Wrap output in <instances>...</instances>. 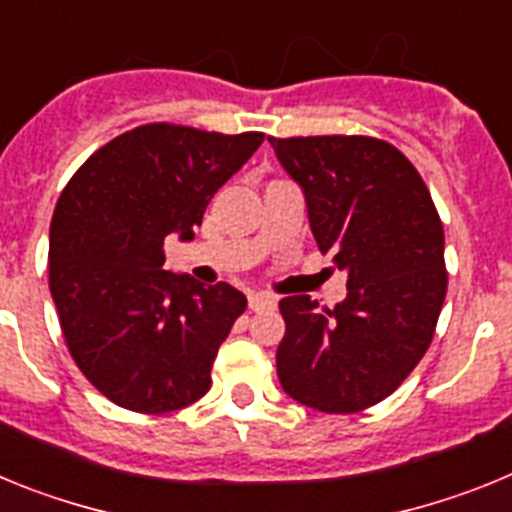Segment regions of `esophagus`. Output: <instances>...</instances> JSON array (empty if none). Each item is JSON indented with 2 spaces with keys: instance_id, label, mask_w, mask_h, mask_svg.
I'll return each mask as SVG.
<instances>
[{
  "instance_id": "obj_1",
  "label": "esophagus",
  "mask_w": 512,
  "mask_h": 512,
  "mask_svg": "<svg viewBox=\"0 0 512 512\" xmlns=\"http://www.w3.org/2000/svg\"><path fill=\"white\" fill-rule=\"evenodd\" d=\"M248 307L256 312L274 310V307H277V297L269 295V292H251V295H248Z\"/></svg>"
}]
</instances>
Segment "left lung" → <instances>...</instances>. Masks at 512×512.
Masks as SVG:
<instances>
[{
    "mask_svg": "<svg viewBox=\"0 0 512 512\" xmlns=\"http://www.w3.org/2000/svg\"><path fill=\"white\" fill-rule=\"evenodd\" d=\"M305 189L318 248L348 274L341 305L279 302L277 374L320 413H361L400 387L428 351L446 297L443 225L410 158L372 135L269 138Z\"/></svg>",
    "mask_w": 512,
    "mask_h": 512,
    "instance_id": "8db88e82",
    "label": "left lung"
}]
</instances>
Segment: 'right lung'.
I'll list each match as a JSON object with an SVG mask.
<instances>
[{
    "label": "right lung",
    "mask_w": 512,
    "mask_h": 512,
    "mask_svg": "<svg viewBox=\"0 0 512 512\" xmlns=\"http://www.w3.org/2000/svg\"><path fill=\"white\" fill-rule=\"evenodd\" d=\"M264 133L148 122L92 153L51 220L48 284L81 374L115 405L161 415L200 400L246 295L164 271V241L194 238L215 192Z\"/></svg>",
    "instance_id": "obj_1"
}]
</instances>
